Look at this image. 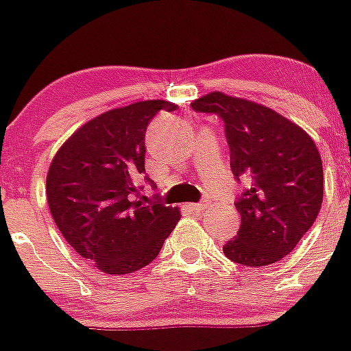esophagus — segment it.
Returning <instances> with one entry per match:
<instances>
[{
    "instance_id": "1",
    "label": "esophagus",
    "mask_w": 351,
    "mask_h": 351,
    "mask_svg": "<svg viewBox=\"0 0 351 351\" xmlns=\"http://www.w3.org/2000/svg\"><path fill=\"white\" fill-rule=\"evenodd\" d=\"M190 208L195 212H204L205 208H207V204H192L190 205Z\"/></svg>"
}]
</instances>
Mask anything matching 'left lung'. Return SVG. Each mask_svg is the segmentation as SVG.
<instances>
[{
  "label": "left lung",
  "instance_id": "obj_1",
  "mask_svg": "<svg viewBox=\"0 0 351 351\" xmlns=\"http://www.w3.org/2000/svg\"><path fill=\"white\" fill-rule=\"evenodd\" d=\"M224 120L236 180L250 189L236 202L238 236L224 244L229 260L267 267L287 256L311 229L323 204V162L309 134L274 108L222 91L192 101Z\"/></svg>",
  "mask_w": 351,
  "mask_h": 351
}]
</instances>
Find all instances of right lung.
<instances>
[{"mask_svg":"<svg viewBox=\"0 0 351 351\" xmlns=\"http://www.w3.org/2000/svg\"><path fill=\"white\" fill-rule=\"evenodd\" d=\"M176 108L146 100L108 110L71 134L51 161L45 192L52 219L69 246L104 274L149 265L178 224V207L132 200L146 173L147 123L159 110Z\"/></svg>","mask_w":351,"mask_h":351,"instance_id":"right-lung-1","label":"right lung"}]
</instances>
